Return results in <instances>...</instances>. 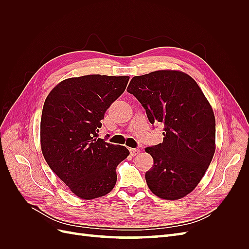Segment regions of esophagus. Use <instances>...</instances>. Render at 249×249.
I'll return each mask as SVG.
<instances>
[{"label":"esophagus","instance_id":"esophagus-1","mask_svg":"<svg viewBox=\"0 0 249 249\" xmlns=\"http://www.w3.org/2000/svg\"><path fill=\"white\" fill-rule=\"evenodd\" d=\"M130 153L132 156H136L140 153V148L137 147V148H130Z\"/></svg>","mask_w":249,"mask_h":249}]
</instances>
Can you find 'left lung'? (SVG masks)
Segmentation results:
<instances>
[{
	"label": "left lung",
	"mask_w": 249,
	"mask_h": 249,
	"mask_svg": "<svg viewBox=\"0 0 249 249\" xmlns=\"http://www.w3.org/2000/svg\"><path fill=\"white\" fill-rule=\"evenodd\" d=\"M127 92L144 108L149 123L164 124L163 142L145 148L154 166L145 173L158 197L176 200L189 194L205 176L215 153V117L190 76L157 71L134 77Z\"/></svg>",
	"instance_id": "left-lung-1"
}]
</instances>
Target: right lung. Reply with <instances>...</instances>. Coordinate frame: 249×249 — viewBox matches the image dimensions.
Returning <instances> with one entry per match:
<instances>
[{
	"label": "right lung",
	"mask_w": 249,
	"mask_h": 249,
	"mask_svg": "<svg viewBox=\"0 0 249 249\" xmlns=\"http://www.w3.org/2000/svg\"><path fill=\"white\" fill-rule=\"evenodd\" d=\"M129 77L88 74L62 81L43 105L40 141L44 159L72 193L93 199L116 184V167L130 155L125 146L99 138L101 120L122 95Z\"/></svg>",
	"instance_id": "1"
}]
</instances>
